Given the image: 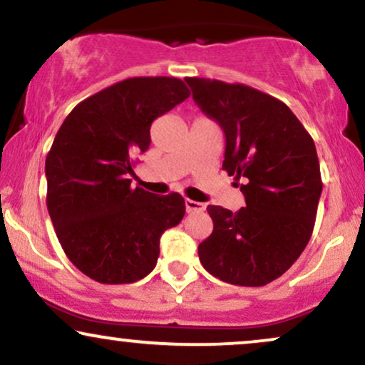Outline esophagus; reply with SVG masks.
I'll return each mask as SVG.
<instances>
[{
  "label": "esophagus",
  "instance_id": "1",
  "mask_svg": "<svg viewBox=\"0 0 365 365\" xmlns=\"http://www.w3.org/2000/svg\"><path fill=\"white\" fill-rule=\"evenodd\" d=\"M184 205H186L187 213H201V211H205V208H206L203 203H197V201H192V200H190V197H186V200H184Z\"/></svg>",
  "mask_w": 365,
  "mask_h": 365
}]
</instances>
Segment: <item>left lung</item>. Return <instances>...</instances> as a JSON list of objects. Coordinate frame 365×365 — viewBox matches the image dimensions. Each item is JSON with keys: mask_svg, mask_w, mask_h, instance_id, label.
Here are the masks:
<instances>
[{"mask_svg": "<svg viewBox=\"0 0 365 365\" xmlns=\"http://www.w3.org/2000/svg\"><path fill=\"white\" fill-rule=\"evenodd\" d=\"M192 100L223 128V169L245 179L244 208L210 205L213 232L197 247L211 276L259 287L282 276L312 238L322 174L312 135L277 98L245 84L186 78Z\"/></svg>", "mask_w": 365, "mask_h": 365, "instance_id": "8db88e82", "label": "left lung"}]
</instances>
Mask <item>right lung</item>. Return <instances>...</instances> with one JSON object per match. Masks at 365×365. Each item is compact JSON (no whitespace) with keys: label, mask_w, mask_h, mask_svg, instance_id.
<instances>
[{"label":"right lung","mask_w":365,"mask_h":365,"mask_svg":"<svg viewBox=\"0 0 365 365\" xmlns=\"http://www.w3.org/2000/svg\"><path fill=\"white\" fill-rule=\"evenodd\" d=\"M190 98L178 78H128L81 101L45 159L47 210L67 259L101 284H130L152 272L160 235L179 225V192L132 187L135 155L150 125Z\"/></svg>","instance_id":"1"}]
</instances>
